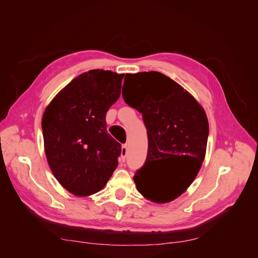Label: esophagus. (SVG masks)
<instances>
[{
    "label": "esophagus",
    "instance_id": "esophagus-1",
    "mask_svg": "<svg viewBox=\"0 0 258 258\" xmlns=\"http://www.w3.org/2000/svg\"><path fill=\"white\" fill-rule=\"evenodd\" d=\"M126 155H127V145L126 144H123L122 145V148H121V161H125V158H126Z\"/></svg>",
    "mask_w": 258,
    "mask_h": 258
}]
</instances>
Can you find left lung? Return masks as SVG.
I'll return each mask as SVG.
<instances>
[{"label":"left lung","mask_w":258,"mask_h":258,"mask_svg":"<svg viewBox=\"0 0 258 258\" xmlns=\"http://www.w3.org/2000/svg\"><path fill=\"white\" fill-rule=\"evenodd\" d=\"M125 77L132 92L122 97L142 114L148 138L147 158L134 175L135 184L147 200L170 202L192 183L204 161L207 116L190 94L160 72Z\"/></svg>","instance_id":"8db88e82"}]
</instances>
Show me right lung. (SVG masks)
<instances>
[{"instance_id":"1","label":"right lung","mask_w":258,"mask_h":258,"mask_svg":"<svg viewBox=\"0 0 258 258\" xmlns=\"http://www.w3.org/2000/svg\"><path fill=\"white\" fill-rule=\"evenodd\" d=\"M123 76L104 70L80 74L45 110L42 130L49 166L75 196L98 192L117 168L121 144L107 133L105 115L120 97Z\"/></svg>"}]
</instances>
